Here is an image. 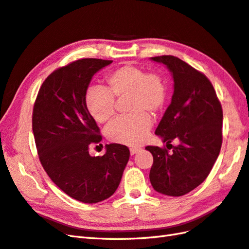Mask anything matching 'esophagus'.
I'll use <instances>...</instances> for the list:
<instances>
[{
	"mask_svg": "<svg viewBox=\"0 0 249 249\" xmlns=\"http://www.w3.org/2000/svg\"><path fill=\"white\" fill-rule=\"evenodd\" d=\"M129 151H130L131 155H135L136 153H138L140 151V149H139V147H130Z\"/></svg>",
	"mask_w": 249,
	"mask_h": 249,
	"instance_id": "esophagus-1",
	"label": "esophagus"
}]
</instances>
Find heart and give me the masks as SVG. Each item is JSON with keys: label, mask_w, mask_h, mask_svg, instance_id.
I'll return each mask as SVG.
<instances>
[{"label": "heart", "mask_w": 249, "mask_h": 249, "mask_svg": "<svg viewBox=\"0 0 249 249\" xmlns=\"http://www.w3.org/2000/svg\"><path fill=\"white\" fill-rule=\"evenodd\" d=\"M107 91L91 88L86 94V107L92 118L105 124L114 116L115 100L126 99L130 115L116 119L107 130L108 139L115 143L136 145L146 138L152 126L147 113L156 114L163 107L166 86L160 76L145 73L134 65H124L111 71L106 78Z\"/></svg>", "instance_id": "obj_1"}]
</instances>
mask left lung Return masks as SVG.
Segmentation results:
<instances>
[{
    "instance_id": "obj_1",
    "label": "left lung",
    "mask_w": 249,
    "mask_h": 249,
    "mask_svg": "<svg viewBox=\"0 0 249 249\" xmlns=\"http://www.w3.org/2000/svg\"><path fill=\"white\" fill-rule=\"evenodd\" d=\"M171 72L173 95L155 134L179 144L172 152L146 146L153 155L150 181L156 192L179 197L192 192L208 178L219 155L223 136V109L212 83L203 73L178 57H151Z\"/></svg>"
}]
</instances>
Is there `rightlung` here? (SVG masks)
I'll list each match as a JSON object with an SVG mask.
<instances>
[{"instance_id":"obj_1","label":"right lung","mask_w":249,"mask_h":249,"mask_svg":"<svg viewBox=\"0 0 249 249\" xmlns=\"http://www.w3.org/2000/svg\"><path fill=\"white\" fill-rule=\"evenodd\" d=\"M112 61L82 59L54 71L39 89L33 109V134L39 160L57 187L83 203L108 199L119 187L129 160L127 146L106 145L103 156L89 155L102 140L86 107L93 76Z\"/></svg>"}]
</instances>
